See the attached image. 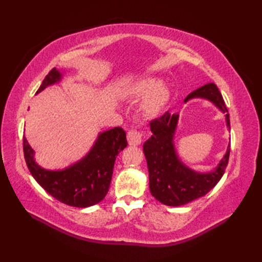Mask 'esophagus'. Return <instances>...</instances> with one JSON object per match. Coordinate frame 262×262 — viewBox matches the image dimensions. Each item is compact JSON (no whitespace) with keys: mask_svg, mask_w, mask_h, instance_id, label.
<instances>
[{"mask_svg":"<svg viewBox=\"0 0 262 262\" xmlns=\"http://www.w3.org/2000/svg\"><path fill=\"white\" fill-rule=\"evenodd\" d=\"M142 133L140 130L136 129H130L129 132L127 133V140H128V144L129 145H134L137 146L140 145L142 143Z\"/></svg>","mask_w":262,"mask_h":262,"instance_id":"1","label":"esophagus"}]
</instances>
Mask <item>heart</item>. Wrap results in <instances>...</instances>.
<instances>
[{
    "label": "heart",
    "mask_w": 262,
    "mask_h": 262,
    "mask_svg": "<svg viewBox=\"0 0 262 262\" xmlns=\"http://www.w3.org/2000/svg\"><path fill=\"white\" fill-rule=\"evenodd\" d=\"M160 86V82L155 79L143 81L136 88V94L141 98H147L144 110L148 115H157L162 110L169 100V91Z\"/></svg>",
    "instance_id": "heart-1"
}]
</instances>
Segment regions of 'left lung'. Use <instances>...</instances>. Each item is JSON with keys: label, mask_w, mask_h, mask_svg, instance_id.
I'll return each mask as SVG.
<instances>
[{"label": "left lung", "mask_w": 262, "mask_h": 262, "mask_svg": "<svg viewBox=\"0 0 262 262\" xmlns=\"http://www.w3.org/2000/svg\"><path fill=\"white\" fill-rule=\"evenodd\" d=\"M192 98H205L215 103L226 114L227 127L230 128V116L223 97L214 83H208L188 94L185 102ZM179 115L169 113L149 122L152 136L144 143L149 190L152 196L166 206H182L205 196L223 177L229 163L230 145L219 166L208 173H199L187 168L178 159L173 146V135Z\"/></svg>", "instance_id": "left-lung-1"}]
</instances>
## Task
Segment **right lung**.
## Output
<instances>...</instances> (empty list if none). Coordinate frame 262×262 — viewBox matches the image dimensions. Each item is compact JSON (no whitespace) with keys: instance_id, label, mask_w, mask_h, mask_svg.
<instances>
[{"instance_id":"1","label":"right lung","mask_w":262,"mask_h":262,"mask_svg":"<svg viewBox=\"0 0 262 262\" xmlns=\"http://www.w3.org/2000/svg\"><path fill=\"white\" fill-rule=\"evenodd\" d=\"M62 74L53 69L46 75L38 92L60 80ZM127 146L126 133L120 127L103 132L99 135L91 151L84 159L70 168L60 171L45 170L33 160V149L24 137L26 163L35 180L60 203L73 207L93 206L108 193L115 161Z\"/></svg>"}]
</instances>
